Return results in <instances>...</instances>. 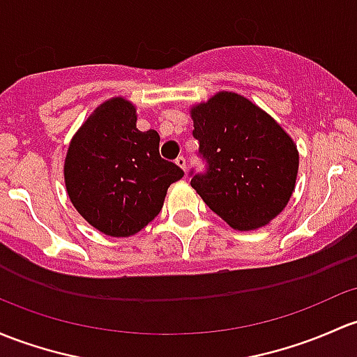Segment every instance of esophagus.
Wrapping results in <instances>:
<instances>
[{
    "instance_id": "obj_1",
    "label": "esophagus",
    "mask_w": 357,
    "mask_h": 357,
    "mask_svg": "<svg viewBox=\"0 0 357 357\" xmlns=\"http://www.w3.org/2000/svg\"><path fill=\"white\" fill-rule=\"evenodd\" d=\"M174 162H176V164H178V166H179V167H181V169H183V171H186V159H185V157H183V155H179V157H178V159H176V160H174Z\"/></svg>"
}]
</instances>
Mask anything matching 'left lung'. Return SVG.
I'll return each instance as SVG.
<instances>
[{"label":"left lung","mask_w":357,"mask_h":357,"mask_svg":"<svg viewBox=\"0 0 357 357\" xmlns=\"http://www.w3.org/2000/svg\"><path fill=\"white\" fill-rule=\"evenodd\" d=\"M204 169L191 186L212 212L239 231L270 222L286 207L298 174L291 137L253 102L220 92L191 109Z\"/></svg>","instance_id":"1"}]
</instances>
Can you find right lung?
I'll return each mask as SVG.
<instances>
[{
    "label": "right lung",
    "instance_id": "obj_1",
    "mask_svg": "<svg viewBox=\"0 0 357 357\" xmlns=\"http://www.w3.org/2000/svg\"><path fill=\"white\" fill-rule=\"evenodd\" d=\"M128 100L97 107L71 140L65 183L80 215L114 238L142 231L159 215L169 185L185 171L159 153V133L137 128Z\"/></svg>",
    "mask_w": 357,
    "mask_h": 357
}]
</instances>
